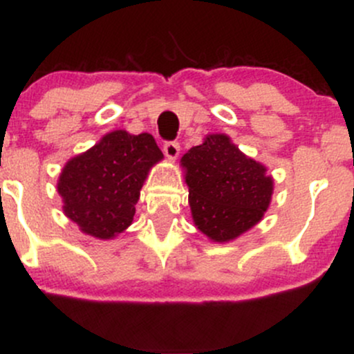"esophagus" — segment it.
Returning a JSON list of instances; mask_svg holds the SVG:
<instances>
[{
  "mask_svg": "<svg viewBox=\"0 0 354 354\" xmlns=\"http://www.w3.org/2000/svg\"><path fill=\"white\" fill-rule=\"evenodd\" d=\"M163 151L168 160H176L178 154H180V145H178L176 141H168V143H165L163 146Z\"/></svg>",
  "mask_w": 354,
  "mask_h": 354,
  "instance_id": "34e87169",
  "label": "esophagus"
}]
</instances>
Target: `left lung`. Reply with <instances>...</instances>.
<instances>
[{"label": "left lung", "instance_id": "8db88e82", "mask_svg": "<svg viewBox=\"0 0 354 354\" xmlns=\"http://www.w3.org/2000/svg\"><path fill=\"white\" fill-rule=\"evenodd\" d=\"M193 223L214 243H228L258 225L274 180L225 133L206 135L181 158Z\"/></svg>", "mask_w": 354, "mask_h": 354}]
</instances>
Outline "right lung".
Listing matches in <instances>:
<instances>
[{"instance_id": "obj_1", "label": "right lung", "mask_w": 354, "mask_h": 354, "mask_svg": "<svg viewBox=\"0 0 354 354\" xmlns=\"http://www.w3.org/2000/svg\"><path fill=\"white\" fill-rule=\"evenodd\" d=\"M161 160L163 153L149 133H106L61 169L56 189L64 216L88 236L116 238L133 223L140 191Z\"/></svg>"}]
</instances>
